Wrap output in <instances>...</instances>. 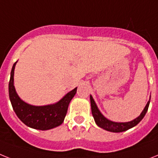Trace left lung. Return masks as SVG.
I'll return each instance as SVG.
<instances>
[{
	"label": "left lung",
	"mask_w": 158,
	"mask_h": 158,
	"mask_svg": "<svg viewBox=\"0 0 158 158\" xmlns=\"http://www.w3.org/2000/svg\"><path fill=\"white\" fill-rule=\"evenodd\" d=\"M90 99H91V113H92V116H93L94 120H95L96 124L99 127H100V128L105 129V130L113 132H124V131L128 130V129L132 128V127L136 126V124H138L139 122L144 118V115L146 114L147 111H148V108H149V102H150V99H149V100L147 103L146 106H145V108L143 110V112L135 120H132L130 122H126V123H117V122L111 121V120L106 119L99 111L97 106L95 104V101H94L93 98H92L91 95H90Z\"/></svg>",
	"instance_id": "1"
}]
</instances>
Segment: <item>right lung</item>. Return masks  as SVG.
<instances>
[{
	"label": "right lung",
	"instance_id": "right-lung-1",
	"mask_svg": "<svg viewBox=\"0 0 158 158\" xmlns=\"http://www.w3.org/2000/svg\"><path fill=\"white\" fill-rule=\"evenodd\" d=\"M16 62L12 67L9 83V99L16 115L24 124L39 130H48L60 125L67 115L68 105L77 88L71 91L57 104L47 106H32L20 99L14 86V74Z\"/></svg>",
	"mask_w": 158,
	"mask_h": 158
}]
</instances>
